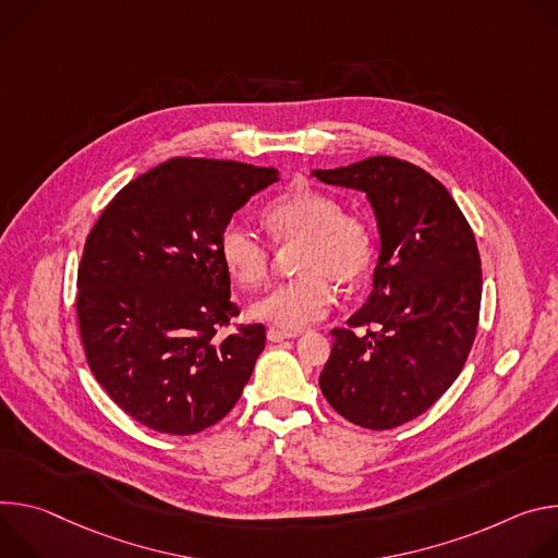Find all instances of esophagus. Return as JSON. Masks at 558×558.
I'll return each instance as SVG.
<instances>
[{
  "instance_id": "obj_1",
  "label": "esophagus",
  "mask_w": 558,
  "mask_h": 558,
  "mask_svg": "<svg viewBox=\"0 0 558 558\" xmlns=\"http://www.w3.org/2000/svg\"><path fill=\"white\" fill-rule=\"evenodd\" d=\"M292 337H296V332H288V330H279V328H268V341H272V343L286 341V339H292Z\"/></svg>"
}]
</instances>
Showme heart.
<instances>
[{
  "mask_svg": "<svg viewBox=\"0 0 558 558\" xmlns=\"http://www.w3.org/2000/svg\"><path fill=\"white\" fill-rule=\"evenodd\" d=\"M277 245L299 241L294 270L301 275L257 299L255 319L283 330H303L322 322L335 303L332 283L356 286L373 266L375 234L369 223L319 191H294L264 210ZM219 259L241 288H257L270 270V247L253 230L228 223L219 234Z\"/></svg>",
  "mask_w": 558,
  "mask_h": 558,
  "instance_id": "1",
  "label": "heart"
}]
</instances>
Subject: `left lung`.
<instances>
[{"instance_id":"left-lung-1","label":"left lung","mask_w":558,"mask_h":558,"mask_svg":"<svg viewBox=\"0 0 558 558\" xmlns=\"http://www.w3.org/2000/svg\"><path fill=\"white\" fill-rule=\"evenodd\" d=\"M330 185L365 193L381 251L373 292L335 328L319 386L348 421L390 429L435 403L459 377L481 307V257L446 185L397 157L313 170ZM375 331L354 333L356 327Z\"/></svg>"}]
</instances>
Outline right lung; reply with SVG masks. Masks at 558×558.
<instances>
[{"mask_svg": "<svg viewBox=\"0 0 558 558\" xmlns=\"http://www.w3.org/2000/svg\"><path fill=\"white\" fill-rule=\"evenodd\" d=\"M277 168L174 157L140 174L99 215L77 275L88 365L108 397L163 435H195L239 401L266 345L239 315L219 234Z\"/></svg>", "mask_w": 558, "mask_h": 558, "instance_id": "1", "label": "right lung"}]
</instances>
